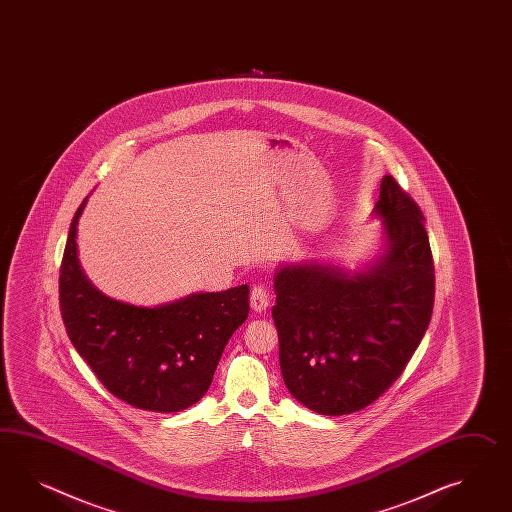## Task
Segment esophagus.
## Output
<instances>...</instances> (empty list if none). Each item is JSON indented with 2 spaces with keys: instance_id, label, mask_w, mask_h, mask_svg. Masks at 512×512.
<instances>
[{
  "instance_id": "obj_1",
  "label": "esophagus",
  "mask_w": 512,
  "mask_h": 512,
  "mask_svg": "<svg viewBox=\"0 0 512 512\" xmlns=\"http://www.w3.org/2000/svg\"><path fill=\"white\" fill-rule=\"evenodd\" d=\"M270 303H272V298H270V292L266 288L255 287L251 290V311L264 312L270 307Z\"/></svg>"
}]
</instances>
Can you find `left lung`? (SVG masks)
Listing matches in <instances>:
<instances>
[{"mask_svg":"<svg viewBox=\"0 0 512 512\" xmlns=\"http://www.w3.org/2000/svg\"><path fill=\"white\" fill-rule=\"evenodd\" d=\"M379 255L359 270L320 261L274 275L279 364L288 392L325 416L361 411L405 370L431 322L435 268L424 214L385 175Z\"/></svg>","mask_w":512,"mask_h":512,"instance_id":"left-lung-1","label":"left lung"}]
</instances>
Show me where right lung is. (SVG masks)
<instances>
[{"instance_id":"obj_1","label":"right lung","mask_w":512,"mask_h":512,"mask_svg":"<svg viewBox=\"0 0 512 512\" xmlns=\"http://www.w3.org/2000/svg\"><path fill=\"white\" fill-rule=\"evenodd\" d=\"M75 212L64 248L59 300L77 353L116 398L151 412H177L205 396L225 344L250 311L248 285L196 292L157 307L105 296L77 259Z\"/></svg>"}]
</instances>
